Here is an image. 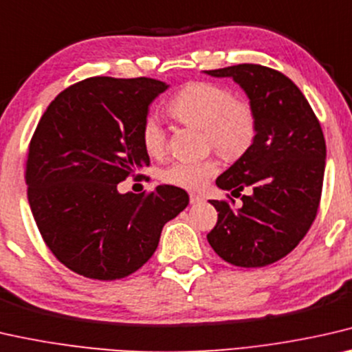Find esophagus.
Wrapping results in <instances>:
<instances>
[{
	"instance_id": "esophagus-1",
	"label": "esophagus",
	"mask_w": 352,
	"mask_h": 352,
	"mask_svg": "<svg viewBox=\"0 0 352 352\" xmlns=\"http://www.w3.org/2000/svg\"><path fill=\"white\" fill-rule=\"evenodd\" d=\"M204 201V196H201V194H196V192H191L190 194V202L191 204H199Z\"/></svg>"
}]
</instances>
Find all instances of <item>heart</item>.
I'll list each match as a JSON object with an SVG mask.
<instances>
[{
  "instance_id": "1",
  "label": "heart",
  "mask_w": 352,
  "mask_h": 352,
  "mask_svg": "<svg viewBox=\"0 0 352 352\" xmlns=\"http://www.w3.org/2000/svg\"><path fill=\"white\" fill-rule=\"evenodd\" d=\"M167 112L178 123L204 131V142L226 158H240L253 145L258 134V115L253 104L234 98L228 87L196 80L183 85L170 101ZM140 142L151 158H162L167 151V133L158 120L148 117L140 128ZM219 172L214 156L202 161H177L161 172L166 185L185 190H202Z\"/></svg>"
}]
</instances>
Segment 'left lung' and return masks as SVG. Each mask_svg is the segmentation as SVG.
<instances>
[{
    "label": "left lung",
    "instance_id": "1",
    "mask_svg": "<svg viewBox=\"0 0 352 352\" xmlns=\"http://www.w3.org/2000/svg\"><path fill=\"white\" fill-rule=\"evenodd\" d=\"M232 77L253 104L258 134L253 145L217 178L235 201H210L218 212L207 235L219 258L237 267H264L289 254L316 218L326 167V140L307 98L289 77L261 65L206 71Z\"/></svg>",
    "mask_w": 352,
    "mask_h": 352
}]
</instances>
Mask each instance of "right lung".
Segmentation results:
<instances>
[{"instance_id": "1", "label": "right lung", "mask_w": 352, "mask_h": 352, "mask_svg": "<svg viewBox=\"0 0 352 352\" xmlns=\"http://www.w3.org/2000/svg\"><path fill=\"white\" fill-rule=\"evenodd\" d=\"M166 90L148 77H90L61 91L36 126L25 169L28 202L45 245L78 275L112 281L134 274L153 256L162 226L190 202L169 185L117 190L150 166L140 128Z\"/></svg>"}]
</instances>
